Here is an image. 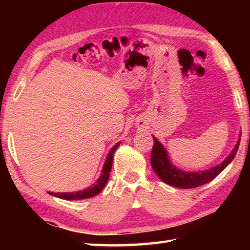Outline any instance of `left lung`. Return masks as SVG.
I'll return each instance as SVG.
<instances>
[{"mask_svg":"<svg viewBox=\"0 0 250 250\" xmlns=\"http://www.w3.org/2000/svg\"><path fill=\"white\" fill-rule=\"evenodd\" d=\"M152 137L153 141H155L153 142L150 158L152 169L155 171V173L158 175L159 178H160L162 182L167 185H171L173 187L183 189L200 187V186L209 183L210 180H213L216 176H218V175L232 162L233 159H234L241 142L240 134L234 148H233L232 151L229 153V156H228L221 163L217 164V166L208 169H204V171L190 172L184 171V169L175 167L172 161L169 160L167 151L166 148H164V146L155 136L152 135Z\"/></svg>","mask_w":250,"mask_h":250,"instance_id":"obj_1","label":"left lung"}]
</instances>
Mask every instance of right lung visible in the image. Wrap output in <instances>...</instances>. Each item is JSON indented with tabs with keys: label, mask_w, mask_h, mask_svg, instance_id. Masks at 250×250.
<instances>
[{
	"label": "right lung",
	"mask_w": 250,
	"mask_h": 250,
	"mask_svg": "<svg viewBox=\"0 0 250 250\" xmlns=\"http://www.w3.org/2000/svg\"><path fill=\"white\" fill-rule=\"evenodd\" d=\"M119 145H120V142H118L116 145H114V147L111 148L110 151L108 152L107 157H106V160L103 164L102 171H101L100 177L97 179L95 184L91 185L87 189L75 191V192H48V193L50 195L57 196V198H60L63 200H83V199L92 198V196H95L98 193H100L101 191H102V189L105 187V185L109 178V173L111 169V164H113L114 153L117 150V148L119 147Z\"/></svg>",
	"instance_id": "add662e5"
}]
</instances>
